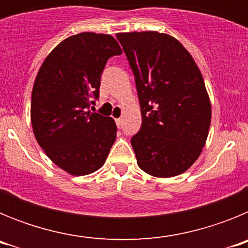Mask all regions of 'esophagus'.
Masks as SVG:
<instances>
[{"label": "esophagus", "instance_id": "1", "mask_svg": "<svg viewBox=\"0 0 248 248\" xmlns=\"http://www.w3.org/2000/svg\"><path fill=\"white\" fill-rule=\"evenodd\" d=\"M115 123H117V126H118V128H122L123 120L120 119V118H118V119H115Z\"/></svg>", "mask_w": 248, "mask_h": 248}]
</instances>
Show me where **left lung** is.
<instances>
[{"mask_svg":"<svg viewBox=\"0 0 248 248\" xmlns=\"http://www.w3.org/2000/svg\"><path fill=\"white\" fill-rule=\"evenodd\" d=\"M135 78L141 126L133 135L138 165L170 177L186 171L209 134L211 104L202 76L177 39L159 32L118 33Z\"/></svg>","mask_w":248,"mask_h":248,"instance_id":"left-lung-1","label":"left lung"}]
</instances>
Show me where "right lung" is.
Segmentation results:
<instances>
[{
  "label": "right lung",
  "instance_id": "obj_1",
  "mask_svg": "<svg viewBox=\"0 0 248 248\" xmlns=\"http://www.w3.org/2000/svg\"><path fill=\"white\" fill-rule=\"evenodd\" d=\"M122 54L110 34L83 32L54 48L34 80L31 120L39 146L76 176L97 171L117 137L110 117L93 113L108 59Z\"/></svg>",
  "mask_w": 248,
  "mask_h": 248
}]
</instances>
